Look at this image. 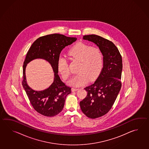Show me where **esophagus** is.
<instances>
[{
	"label": "esophagus",
	"instance_id": "esophagus-1",
	"mask_svg": "<svg viewBox=\"0 0 149 149\" xmlns=\"http://www.w3.org/2000/svg\"><path fill=\"white\" fill-rule=\"evenodd\" d=\"M78 89H79V88H72V92H75V91H78Z\"/></svg>",
	"mask_w": 149,
	"mask_h": 149
}]
</instances>
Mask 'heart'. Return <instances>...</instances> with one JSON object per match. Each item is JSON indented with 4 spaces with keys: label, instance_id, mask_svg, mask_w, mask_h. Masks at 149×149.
Segmentation results:
<instances>
[{
    "label": "heart",
    "instance_id": "1",
    "mask_svg": "<svg viewBox=\"0 0 149 149\" xmlns=\"http://www.w3.org/2000/svg\"><path fill=\"white\" fill-rule=\"evenodd\" d=\"M68 54L80 62L77 71L79 72L68 81L71 86H79L88 81L89 77L95 78L99 75L103 67L104 58L100 49L92 47L89 45L78 43L68 51ZM57 70L63 79L70 75V69L67 58L60 56L57 61Z\"/></svg>",
    "mask_w": 149,
    "mask_h": 149
}]
</instances>
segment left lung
I'll use <instances>...</instances> for the list:
<instances>
[{
    "mask_svg": "<svg viewBox=\"0 0 149 149\" xmlns=\"http://www.w3.org/2000/svg\"><path fill=\"white\" fill-rule=\"evenodd\" d=\"M84 40L94 43L103 55V68L94 84L85 88L87 95L80 107L87 117L95 119L107 113L111 109L120 92L123 61L115 45L95 35L84 36Z\"/></svg>",
    "mask_w": 149,
    "mask_h": 149,
    "instance_id": "8db88e82",
    "label": "left lung"
}]
</instances>
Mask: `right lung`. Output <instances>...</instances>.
Wrapping results in <instances>:
<instances>
[{"instance_id": "add662e5", "label": "right lung", "mask_w": 149, "mask_h": 149, "mask_svg": "<svg viewBox=\"0 0 149 149\" xmlns=\"http://www.w3.org/2000/svg\"><path fill=\"white\" fill-rule=\"evenodd\" d=\"M77 39L57 33L45 36L38 38L27 53L23 66V87L34 109L44 116L53 117L61 112L67 95L71 93V88L65 85L58 74L57 61L64 48L72 44ZM38 58L47 61L54 73V81L51 86L40 91H35L27 85L25 76L27 64Z\"/></svg>"}]
</instances>
